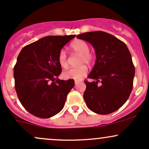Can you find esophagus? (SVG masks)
I'll use <instances>...</instances> for the list:
<instances>
[{"label": "esophagus", "instance_id": "obj_1", "mask_svg": "<svg viewBox=\"0 0 149 149\" xmlns=\"http://www.w3.org/2000/svg\"><path fill=\"white\" fill-rule=\"evenodd\" d=\"M80 82H81V81H80V80H75V85H78L80 83Z\"/></svg>", "mask_w": 149, "mask_h": 149}]
</instances>
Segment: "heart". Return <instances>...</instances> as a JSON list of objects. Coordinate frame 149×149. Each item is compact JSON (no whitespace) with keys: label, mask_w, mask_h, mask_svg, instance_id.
Wrapping results in <instances>:
<instances>
[{"label":"heart","mask_w":149,"mask_h":149,"mask_svg":"<svg viewBox=\"0 0 149 149\" xmlns=\"http://www.w3.org/2000/svg\"><path fill=\"white\" fill-rule=\"evenodd\" d=\"M70 47L74 52L80 54V64L85 63L90 64L94 60V55L90 52V47L86 42L83 40H76L71 42ZM57 60L61 68L66 69L68 66V57L66 52L64 49H61L58 54ZM88 73V68L85 65L78 66L76 68L66 70L63 72L62 76L66 79H73L78 80L82 79Z\"/></svg>","instance_id":"1"}]
</instances>
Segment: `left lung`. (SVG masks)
Here are the masks:
<instances>
[{
    "mask_svg": "<svg viewBox=\"0 0 149 149\" xmlns=\"http://www.w3.org/2000/svg\"><path fill=\"white\" fill-rule=\"evenodd\" d=\"M77 38L90 42L96 53V62L88 76L95 81H85L86 105L96 113H111L125 103L132 90L135 69L130 52L123 42L101 31Z\"/></svg>",
    "mask_w": 149,
    "mask_h": 149,
    "instance_id": "obj_1",
    "label": "left lung"
}]
</instances>
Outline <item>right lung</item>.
Instances as JSON below:
<instances>
[{
	"instance_id": "right-lung-1",
	"label": "right lung",
	"mask_w": 149,
	"mask_h": 149,
	"mask_svg": "<svg viewBox=\"0 0 149 149\" xmlns=\"http://www.w3.org/2000/svg\"><path fill=\"white\" fill-rule=\"evenodd\" d=\"M75 35L49 36L25 46L14 67L15 86L19 100L27 111L41 118L60 112L74 80H59L57 60L63 47Z\"/></svg>"
}]
</instances>
